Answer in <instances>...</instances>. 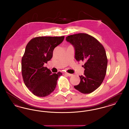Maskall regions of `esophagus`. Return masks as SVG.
Segmentation results:
<instances>
[{
	"label": "esophagus",
	"mask_w": 129,
	"mask_h": 129,
	"mask_svg": "<svg viewBox=\"0 0 129 129\" xmlns=\"http://www.w3.org/2000/svg\"><path fill=\"white\" fill-rule=\"evenodd\" d=\"M65 75H67L68 76H73V74H68V73H65Z\"/></svg>",
	"instance_id": "1"
}]
</instances>
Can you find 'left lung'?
Here are the masks:
<instances>
[{
    "instance_id": "left-lung-1",
    "label": "left lung",
    "mask_w": 129,
    "mask_h": 129,
    "mask_svg": "<svg viewBox=\"0 0 129 129\" xmlns=\"http://www.w3.org/2000/svg\"><path fill=\"white\" fill-rule=\"evenodd\" d=\"M66 40L73 45L76 60L85 62L84 75L79 76L80 83L74 87L82 93H90L101 86L106 75L107 58L104 48L96 39L86 33L68 36Z\"/></svg>"
}]
</instances>
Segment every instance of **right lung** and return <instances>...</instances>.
<instances>
[{
	"label": "right lung",
	"mask_w": 129,
	"mask_h": 129,
	"mask_svg": "<svg viewBox=\"0 0 129 129\" xmlns=\"http://www.w3.org/2000/svg\"><path fill=\"white\" fill-rule=\"evenodd\" d=\"M64 39V36L36 37L26 45L22 58V74L25 85L35 96L46 97L55 90L62 74H52L43 65L50 60L54 49Z\"/></svg>",
	"instance_id": "obj_1"
}]
</instances>
